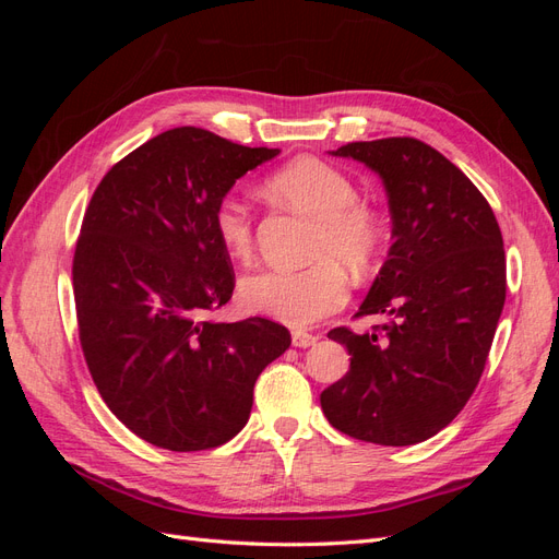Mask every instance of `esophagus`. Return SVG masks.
<instances>
[{
  "instance_id": "esophagus-1",
  "label": "esophagus",
  "mask_w": 559,
  "mask_h": 559,
  "mask_svg": "<svg viewBox=\"0 0 559 559\" xmlns=\"http://www.w3.org/2000/svg\"><path fill=\"white\" fill-rule=\"evenodd\" d=\"M319 341V335H312V333H302V331H294L292 333V343H294V347H312L314 343Z\"/></svg>"
}]
</instances>
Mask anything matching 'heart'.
Segmentation results:
<instances>
[{
  "label": "heart",
  "mask_w": 559,
  "mask_h": 559,
  "mask_svg": "<svg viewBox=\"0 0 559 559\" xmlns=\"http://www.w3.org/2000/svg\"><path fill=\"white\" fill-rule=\"evenodd\" d=\"M270 195L282 200L294 212L312 218V265L302 270L270 267L249 275L240 284L242 302L289 326H310L317 319L343 308L347 282L343 270H366L380 245L376 216L357 205L359 193L354 181L337 167L319 158H298L284 165L265 181ZM218 242L233 259L247 261L253 249L249 210L238 198H224L214 210Z\"/></svg>",
  "instance_id": "1"
}]
</instances>
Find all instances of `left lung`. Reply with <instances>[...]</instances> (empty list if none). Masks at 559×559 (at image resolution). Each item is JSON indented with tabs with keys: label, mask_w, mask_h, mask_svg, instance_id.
Returning <instances> with one entry per match:
<instances>
[{
	"label": "left lung",
	"mask_w": 559,
	"mask_h": 559,
	"mask_svg": "<svg viewBox=\"0 0 559 559\" xmlns=\"http://www.w3.org/2000/svg\"><path fill=\"white\" fill-rule=\"evenodd\" d=\"M331 156L382 179L394 242L359 308L389 321L329 333L352 359L321 411L359 441L415 445L460 415L483 376L506 300L501 230L471 179L425 142H352Z\"/></svg>",
	"instance_id": "8db88e82"
}]
</instances>
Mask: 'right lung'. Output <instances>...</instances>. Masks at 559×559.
<instances>
[{
	"instance_id": "add662e5",
	"label": "right lung",
	"mask_w": 559,
	"mask_h": 559,
	"mask_svg": "<svg viewBox=\"0 0 559 559\" xmlns=\"http://www.w3.org/2000/svg\"><path fill=\"white\" fill-rule=\"evenodd\" d=\"M277 154L173 128L116 163L91 198L72 267L83 357L109 411L151 445L195 452L230 441L261 370L292 345L263 317L202 319L235 289L214 210Z\"/></svg>"
}]
</instances>
